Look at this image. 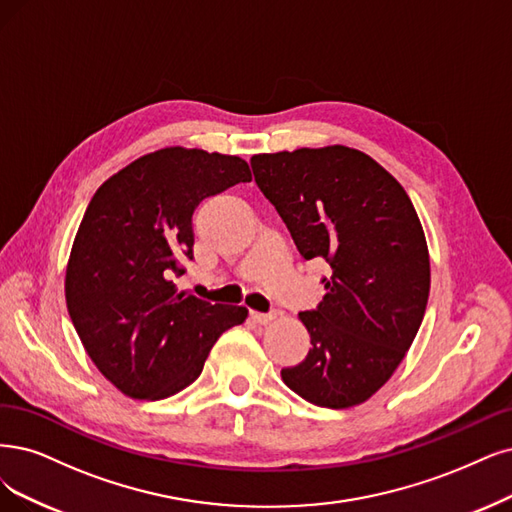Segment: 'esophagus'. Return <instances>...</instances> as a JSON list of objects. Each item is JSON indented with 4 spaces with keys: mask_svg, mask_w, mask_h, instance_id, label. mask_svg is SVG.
Wrapping results in <instances>:
<instances>
[{
    "mask_svg": "<svg viewBox=\"0 0 512 512\" xmlns=\"http://www.w3.org/2000/svg\"><path fill=\"white\" fill-rule=\"evenodd\" d=\"M251 318L255 320V323H259V325H268V323H272V320L276 318V314L272 312V314H261V312H251Z\"/></svg>",
    "mask_w": 512,
    "mask_h": 512,
    "instance_id": "1",
    "label": "esophagus"
}]
</instances>
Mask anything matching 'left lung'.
Masks as SVG:
<instances>
[{"label":"left lung","mask_w":512,"mask_h":512,"mask_svg":"<svg viewBox=\"0 0 512 512\" xmlns=\"http://www.w3.org/2000/svg\"><path fill=\"white\" fill-rule=\"evenodd\" d=\"M251 166L299 255L331 268L318 308L299 312L312 348L282 382L318 407L361 405L401 365L426 312L418 213L384 166L346 145L259 154Z\"/></svg>","instance_id":"8db88e82"}]
</instances>
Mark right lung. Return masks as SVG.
Instances as JSON below:
<instances>
[{
    "label": "right lung",
    "mask_w": 512,
    "mask_h": 512,
    "mask_svg": "<svg viewBox=\"0 0 512 512\" xmlns=\"http://www.w3.org/2000/svg\"><path fill=\"white\" fill-rule=\"evenodd\" d=\"M244 181L238 156L164 147L92 196L67 263V310L92 363L130 399L160 401L196 382L219 335L249 316L173 282L181 259H194L196 206Z\"/></svg>",
    "instance_id": "right-lung-1"
}]
</instances>
